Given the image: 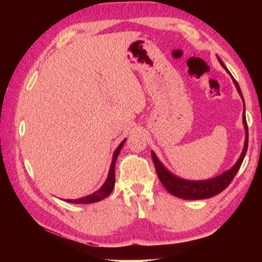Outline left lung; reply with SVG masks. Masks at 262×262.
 Listing matches in <instances>:
<instances>
[{
	"instance_id": "obj_1",
	"label": "left lung",
	"mask_w": 262,
	"mask_h": 262,
	"mask_svg": "<svg viewBox=\"0 0 262 262\" xmlns=\"http://www.w3.org/2000/svg\"><path fill=\"white\" fill-rule=\"evenodd\" d=\"M220 62H221V64L225 68L223 62H222L221 60H220ZM233 83L237 88L239 95H241L243 98L241 88H239L238 83L234 78H233ZM243 100H244V98H243ZM243 121H244V126H245L246 139H245V144H244V149H243L241 157H239L237 163L234 164V165L230 168V170L224 172L223 174L216 177V178H212L209 180H202V181H189V180H184L181 178H178V177L172 174L171 172H168L166 168L162 165V163L158 161V158L156 155H155V152L151 151L152 161L155 164V167H156L157 176L164 187L167 189V192L171 193L172 195H174V196H177V198L185 199V200H201V199H208V198L214 196V195L221 193L222 190H224L225 188H227L230 185V183L232 181V179L234 178V176L237 174V172L239 170V167H241L242 163L244 161V157H245L246 151H247L248 128H247L245 115L243 117Z\"/></svg>"
}]
</instances>
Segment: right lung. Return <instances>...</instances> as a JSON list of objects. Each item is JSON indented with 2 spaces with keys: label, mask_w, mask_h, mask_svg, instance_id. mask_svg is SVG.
Masks as SVG:
<instances>
[{
  "label": "right lung",
  "mask_w": 262,
  "mask_h": 262,
  "mask_svg": "<svg viewBox=\"0 0 262 262\" xmlns=\"http://www.w3.org/2000/svg\"><path fill=\"white\" fill-rule=\"evenodd\" d=\"M126 140H123L120 144H119V147L115 150L114 154H113V159H112V163H111V167H110V172H108V177L107 179H106L105 184L101 186V187L95 192L94 194L91 195H88V196H84L82 199H77V200H67L68 202H72V203H94V202H98L100 200H103L106 196H108V195L112 193V190L114 188V183H115V176H114V167H115V161H117V158L119 156V152H120V150L122 148L123 143H125Z\"/></svg>",
  "instance_id": "obj_1"
}]
</instances>
